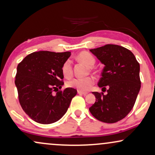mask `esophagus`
Instances as JSON below:
<instances>
[{
  "label": "esophagus",
  "instance_id": "34e87169",
  "mask_svg": "<svg viewBox=\"0 0 155 155\" xmlns=\"http://www.w3.org/2000/svg\"><path fill=\"white\" fill-rule=\"evenodd\" d=\"M77 93L79 94H81V95H87V92H84V91H78Z\"/></svg>",
  "mask_w": 155,
  "mask_h": 155
}]
</instances>
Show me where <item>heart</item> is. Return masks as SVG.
<instances>
[{"label": "heart", "instance_id": "obj_1", "mask_svg": "<svg viewBox=\"0 0 155 155\" xmlns=\"http://www.w3.org/2000/svg\"><path fill=\"white\" fill-rule=\"evenodd\" d=\"M78 58L86 65L92 66L95 64L96 59L93 55L88 52H81L78 55ZM61 71L64 77L71 78L73 75V66L72 61L70 59H67L63 64L61 67ZM95 83V80L91 76L86 78H74L66 82L68 87L74 88L80 91H87L92 87Z\"/></svg>", "mask_w": 155, "mask_h": 155}]
</instances>
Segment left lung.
I'll use <instances>...</instances> for the list:
<instances>
[{"mask_svg":"<svg viewBox=\"0 0 155 155\" xmlns=\"http://www.w3.org/2000/svg\"><path fill=\"white\" fill-rule=\"evenodd\" d=\"M90 51L104 65L98 86L109 89L107 95L92 92L96 101L89 111L102 122H117L130 112L136 101L141 87L140 64L132 51L118 45L107 44Z\"/></svg>","mask_w":155,"mask_h":155,"instance_id":"1","label":"left lung"}]
</instances>
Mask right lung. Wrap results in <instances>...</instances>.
Returning <instances> with one entry per match:
<instances>
[{"label":"right lung","instance_id":"1","mask_svg":"<svg viewBox=\"0 0 155 155\" xmlns=\"http://www.w3.org/2000/svg\"><path fill=\"white\" fill-rule=\"evenodd\" d=\"M71 52H34L18 64L15 84L19 103L28 116L40 124H51L66 112L77 91L64 84L62 65ZM60 89L55 95L52 92Z\"/></svg>","mask_w":155,"mask_h":155}]
</instances>
